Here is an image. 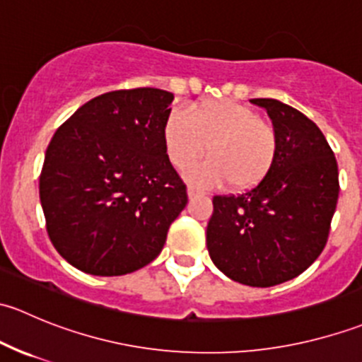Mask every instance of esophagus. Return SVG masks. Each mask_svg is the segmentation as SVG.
<instances>
[{
	"mask_svg": "<svg viewBox=\"0 0 362 362\" xmlns=\"http://www.w3.org/2000/svg\"><path fill=\"white\" fill-rule=\"evenodd\" d=\"M187 194H189V198H194V196L203 194V191H202V189L196 187V185H189V187H187Z\"/></svg>",
	"mask_w": 362,
	"mask_h": 362,
	"instance_id": "34e87169",
	"label": "esophagus"
}]
</instances>
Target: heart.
<instances>
[{
    "label": "heart",
    "instance_id": "1",
    "mask_svg": "<svg viewBox=\"0 0 362 362\" xmlns=\"http://www.w3.org/2000/svg\"><path fill=\"white\" fill-rule=\"evenodd\" d=\"M163 140L168 159L180 170L206 151L211 154L187 168L189 180L203 185L229 182L235 191L261 185L279 154L275 127L250 107L229 100L199 101L191 107V117L171 110L164 120Z\"/></svg>",
    "mask_w": 362,
    "mask_h": 362
}]
</instances>
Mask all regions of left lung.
Listing matches in <instances>:
<instances>
[{
    "mask_svg": "<svg viewBox=\"0 0 362 362\" xmlns=\"http://www.w3.org/2000/svg\"><path fill=\"white\" fill-rule=\"evenodd\" d=\"M266 108L279 134V154L266 180L235 196H214L206 247L235 282L272 287L301 275L324 250L337 210L338 164L322 131L282 101Z\"/></svg>",
    "mask_w": 362,
    "mask_h": 362,
    "instance_id": "obj_1",
    "label": "left lung"
}]
</instances>
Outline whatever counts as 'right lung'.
Returning a JSON list of instances; mask_svg holds the SVG:
<instances>
[{
	"mask_svg": "<svg viewBox=\"0 0 362 362\" xmlns=\"http://www.w3.org/2000/svg\"><path fill=\"white\" fill-rule=\"evenodd\" d=\"M173 98L154 87L105 93L50 140L40 202L50 242L80 272L119 276L147 266L187 204L163 140Z\"/></svg>",
	"mask_w": 362,
	"mask_h": 362,
	"instance_id": "obj_1",
	"label": "right lung"
}]
</instances>
